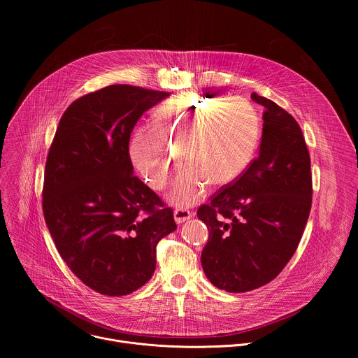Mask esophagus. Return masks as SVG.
I'll return each instance as SVG.
<instances>
[{
    "label": "esophagus",
    "mask_w": 358,
    "mask_h": 358,
    "mask_svg": "<svg viewBox=\"0 0 358 358\" xmlns=\"http://www.w3.org/2000/svg\"><path fill=\"white\" fill-rule=\"evenodd\" d=\"M189 218H192V213H189L188 210H184V208H177L174 211V221L177 224H182L185 221H188Z\"/></svg>",
    "instance_id": "obj_1"
}]
</instances>
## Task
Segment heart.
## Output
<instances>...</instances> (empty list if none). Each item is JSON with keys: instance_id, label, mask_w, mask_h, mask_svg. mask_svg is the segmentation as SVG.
<instances>
[{"instance_id": "heart-1", "label": "heart", "mask_w": 358, "mask_h": 358, "mask_svg": "<svg viewBox=\"0 0 358 358\" xmlns=\"http://www.w3.org/2000/svg\"><path fill=\"white\" fill-rule=\"evenodd\" d=\"M261 137V119L243 97L182 93L164 103L155 126L134 131L129 155L147 184L162 189L181 159L188 163L176 177L167 199L191 207L210 184L228 185L249 167Z\"/></svg>"}]
</instances>
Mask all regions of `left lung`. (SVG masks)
<instances>
[{
    "mask_svg": "<svg viewBox=\"0 0 358 358\" xmlns=\"http://www.w3.org/2000/svg\"><path fill=\"white\" fill-rule=\"evenodd\" d=\"M250 97L265 109L259 155L196 213L210 232L203 273L229 293L258 289L282 272L312 208L310 156L297 122L275 101Z\"/></svg>",
    "mask_w": 358,
    "mask_h": 358,
    "instance_id": "left-lung-1",
    "label": "left lung"
}]
</instances>
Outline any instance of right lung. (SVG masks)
Masks as SVG:
<instances>
[{"label": "right lung", "instance_id": "add662e5", "mask_svg": "<svg viewBox=\"0 0 358 358\" xmlns=\"http://www.w3.org/2000/svg\"><path fill=\"white\" fill-rule=\"evenodd\" d=\"M169 92L110 85L64 113L45 166L42 208L69 269L90 289L126 296L156 271L157 242L177 229L173 210L133 176L129 141Z\"/></svg>", "mask_w": 358, "mask_h": 358}]
</instances>
